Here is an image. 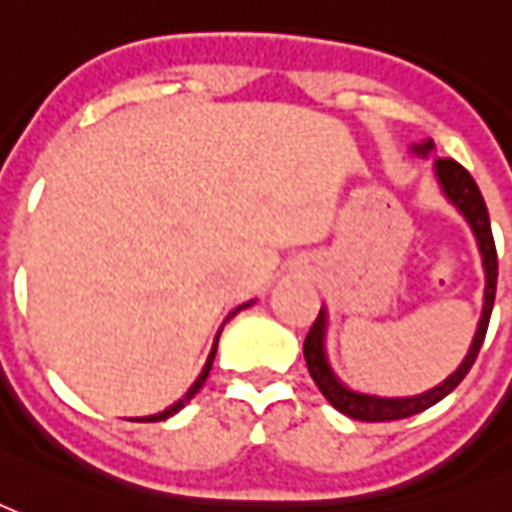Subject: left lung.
<instances>
[{"label":"left lung","mask_w":512,"mask_h":512,"mask_svg":"<svg viewBox=\"0 0 512 512\" xmlns=\"http://www.w3.org/2000/svg\"><path fill=\"white\" fill-rule=\"evenodd\" d=\"M410 151L415 157H420V160H429V157H434V140L429 138L420 140V143H412ZM434 179H437L445 200H448L450 206L456 208L458 214L464 217V222H467L469 230H472V236L478 241L480 263H483V274H486L483 312H480L478 331L472 336V344H469L464 361L458 363L456 372H450L439 385H434V388H429V391L423 393H412V396H380V393L355 391L347 382L339 380V374L333 372L331 361H328V347H325V342H328V309L323 306V309H320V317L314 320V325L309 328V333H306L304 358L314 385H317L325 399L331 401L336 410L344 412L347 418L377 423V420L410 418V415H418V412L429 410V407H434L437 401L445 399V396L456 388L458 382L467 377V372L472 369V363L478 358L480 347H483V339H486L488 320H491V309H494V295H497V246H494V236H491L486 200L480 195L475 179H472L456 160L434 157Z\"/></svg>","instance_id":"obj_1"}]
</instances>
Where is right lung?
Listing matches in <instances>:
<instances>
[{"label":"right lung","instance_id":"1","mask_svg":"<svg viewBox=\"0 0 512 512\" xmlns=\"http://www.w3.org/2000/svg\"><path fill=\"white\" fill-rule=\"evenodd\" d=\"M252 304H255V301H246V304H241V306H238V309H233V312L227 314V320H230V317H236V314L241 312V309H246V306H252ZM227 320H225V323H227ZM225 323H222V325H225ZM219 333H222V328H219L217 336H214V344H211V352H208L206 366H203V372L198 374V380L192 382V388H189V391L184 393V396H181L179 401H173V404H170V407H165V410H162V412H154V415H143V418H132V420H143V423H154V420H165V418H170V415H176V412H179V410H184V407H187V404H189V399H192V396H195V393H198L200 388H203V382H206L208 372H211V363H214V355H217Z\"/></svg>","mask_w":512,"mask_h":512}]
</instances>
